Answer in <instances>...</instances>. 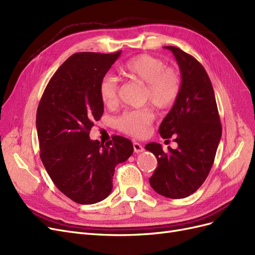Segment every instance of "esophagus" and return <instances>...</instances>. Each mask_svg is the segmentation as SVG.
<instances>
[{"instance_id": "34e87169", "label": "esophagus", "mask_w": 255, "mask_h": 255, "mask_svg": "<svg viewBox=\"0 0 255 255\" xmlns=\"http://www.w3.org/2000/svg\"><path fill=\"white\" fill-rule=\"evenodd\" d=\"M133 148H134V152L135 153H140L143 151V146L141 143L139 142H133Z\"/></svg>"}]
</instances>
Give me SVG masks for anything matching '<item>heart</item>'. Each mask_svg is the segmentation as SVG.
Segmentation results:
<instances>
[{
    "instance_id": "heart-1",
    "label": "heart",
    "mask_w": 255,
    "mask_h": 255,
    "mask_svg": "<svg viewBox=\"0 0 255 255\" xmlns=\"http://www.w3.org/2000/svg\"><path fill=\"white\" fill-rule=\"evenodd\" d=\"M122 71L130 80L145 85L144 100L154 107L166 110L171 107L180 96L182 79L174 67H167L160 58L149 54L130 58L122 67ZM119 81L113 74H105L99 84V94L102 102L109 107L118 103ZM154 120L150 109L128 111L117 119L121 132L135 137L148 135Z\"/></svg>"
}]
</instances>
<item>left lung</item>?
<instances>
[{"instance_id":"1","label":"left lung","mask_w":255,"mask_h":255,"mask_svg":"<svg viewBox=\"0 0 255 255\" xmlns=\"http://www.w3.org/2000/svg\"><path fill=\"white\" fill-rule=\"evenodd\" d=\"M170 50L180 67L182 88L172 109L161 121L158 132L171 136L177 148L165 152L157 142L145 150L157 158V167L149 179L157 194L170 199L190 196L201 186L213 166L221 138V123L214 89L203 66L175 47Z\"/></svg>"}]
</instances>
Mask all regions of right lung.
<instances>
[{
    "instance_id": "right-lung-1",
    "label": "right lung",
    "mask_w": 255,
    "mask_h": 255,
    "mask_svg": "<svg viewBox=\"0 0 255 255\" xmlns=\"http://www.w3.org/2000/svg\"><path fill=\"white\" fill-rule=\"evenodd\" d=\"M120 54H73L54 73L38 105L42 164L56 187L80 204H94L109 196L116 166L134 151L125 137L113 136L105 144L89 138L104 112L99 84Z\"/></svg>"
}]
</instances>
